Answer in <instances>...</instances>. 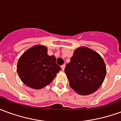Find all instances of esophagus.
Returning <instances> with one entry per match:
<instances>
[{
	"label": "esophagus",
	"instance_id": "obj_1",
	"mask_svg": "<svg viewBox=\"0 0 121 121\" xmlns=\"http://www.w3.org/2000/svg\"><path fill=\"white\" fill-rule=\"evenodd\" d=\"M61 69H62V71H64V69H65V64H63L61 66Z\"/></svg>",
	"mask_w": 121,
	"mask_h": 121
}]
</instances>
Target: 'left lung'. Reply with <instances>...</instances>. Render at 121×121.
I'll return each instance as SVG.
<instances>
[{"label":"left lung","instance_id":"1","mask_svg":"<svg viewBox=\"0 0 121 121\" xmlns=\"http://www.w3.org/2000/svg\"><path fill=\"white\" fill-rule=\"evenodd\" d=\"M65 73L69 85L77 93L88 95L101 86L106 74L103 59L95 51L86 47L74 50Z\"/></svg>","mask_w":121,"mask_h":121}]
</instances>
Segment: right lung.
Masks as SVG:
<instances>
[{
	"label": "right lung",
	"mask_w": 121,
	"mask_h": 121,
	"mask_svg": "<svg viewBox=\"0 0 121 121\" xmlns=\"http://www.w3.org/2000/svg\"><path fill=\"white\" fill-rule=\"evenodd\" d=\"M54 56H48L47 48L35 45L23 53L17 63V71L22 82L27 86L41 89L52 82L60 71Z\"/></svg>",
	"instance_id": "obj_1"
}]
</instances>
